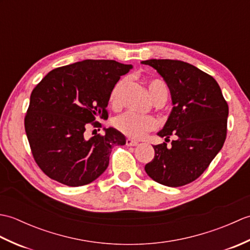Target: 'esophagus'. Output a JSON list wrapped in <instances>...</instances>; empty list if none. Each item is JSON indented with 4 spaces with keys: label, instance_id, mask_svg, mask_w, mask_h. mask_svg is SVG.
Instances as JSON below:
<instances>
[{
    "label": "esophagus",
    "instance_id": "34e87169",
    "mask_svg": "<svg viewBox=\"0 0 250 250\" xmlns=\"http://www.w3.org/2000/svg\"><path fill=\"white\" fill-rule=\"evenodd\" d=\"M125 144H126V146H136V145H139V142L133 141V140H131V139H128V140H126V142H125Z\"/></svg>",
    "mask_w": 250,
    "mask_h": 250
}]
</instances>
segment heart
<instances>
[{
	"label": "heart",
	"mask_w": 250,
	"mask_h": 250,
	"mask_svg": "<svg viewBox=\"0 0 250 250\" xmlns=\"http://www.w3.org/2000/svg\"><path fill=\"white\" fill-rule=\"evenodd\" d=\"M126 79H120L113 87L109 94V102L114 107H118L120 105V93L125 86ZM148 90H149L150 98L153 100L159 94H166L167 97V88L166 83L159 79H152L148 83ZM114 125L117 129L122 132L125 135L131 139H142L148 132L155 130L158 125L157 120L153 117L140 116L134 113H125L114 120Z\"/></svg>",
	"instance_id": "1"
}]
</instances>
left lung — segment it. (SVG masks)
<instances>
[{
  "label": "left lung",
  "instance_id": "1",
  "mask_svg": "<svg viewBox=\"0 0 250 250\" xmlns=\"http://www.w3.org/2000/svg\"><path fill=\"white\" fill-rule=\"evenodd\" d=\"M157 70L169 89L172 110L158 135L167 143L152 146L155 157L145 166L155 182L180 187L201 176L226 141L229 107L218 83L200 68L178 60L142 61Z\"/></svg>",
  "mask_w": 250,
  "mask_h": 250
}]
</instances>
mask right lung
Masks as SVG:
<instances>
[{"label": "right lung", "instance_id": "right-lung-1", "mask_svg": "<svg viewBox=\"0 0 250 250\" xmlns=\"http://www.w3.org/2000/svg\"><path fill=\"white\" fill-rule=\"evenodd\" d=\"M132 68L114 60H83L50 71L33 89L24 118L37 166L70 187L92 183L108 167L111 148L125 145L117 129L88 137L90 125L106 118L111 89Z\"/></svg>", "mask_w": 250, "mask_h": 250}]
</instances>
